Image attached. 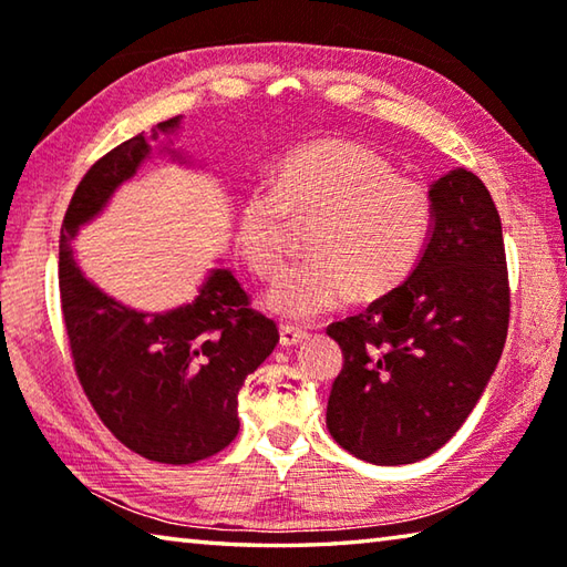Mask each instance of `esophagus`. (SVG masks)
<instances>
[{
    "label": "esophagus",
    "instance_id": "esophagus-1",
    "mask_svg": "<svg viewBox=\"0 0 567 567\" xmlns=\"http://www.w3.org/2000/svg\"><path fill=\"white\" fill-rule=\"evenodd\" d=\"M307 338L302 328H295V324H282L280 328V344L282 348H292V344H300Z\"/></svg>",
    "mask_w": 567,
    "mask_h": 567
}]
</instances>
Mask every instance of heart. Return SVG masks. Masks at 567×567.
Listing matches in <instances>:
<instances>
[{"label": "heart", "instance_id": "1", "mask_svg": "<svg viewBox=\"0 0 567 567\" xmlns=\"http://www.w3.org/2000/svg\"><path fill=\"white\" fill-rule=\"evenodd\" d=\"M435 203L417 179L395 175L380 152L350 140H318L275 167L270 187L249 189L237 209L235 245L262 280L282 270L290 223L310 225L305 262L267 295L290 320L375 302L410 280L433 233Z\"/></svg>", "mask_w": 567, "mask_h": 567}]
</instances>
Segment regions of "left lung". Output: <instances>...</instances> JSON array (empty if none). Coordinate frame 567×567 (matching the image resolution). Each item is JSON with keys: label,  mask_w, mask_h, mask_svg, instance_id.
Returning <instances> with one entry per match:
<instances>
[{"label": "left lung", "mask_w": 567, "mask_h": 567, "mask_svg": "<svg viewBox=\"0 0 567 567\" xmlns=\"http://www.w3.org/2000/svg\"><path fill=\"white\" fill-rule=\"evenodd\" d=\"M430 195L433 233L410 280L328 328L342 350L328 430L364 463L408 465L443 447L505 348L511 287L491 192L457 167Z\"/></svg>", "instance_id": "obj_1"}]
</instances>
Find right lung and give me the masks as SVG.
<instances>
[{
  "label": "right lung",
  "mask_w": 567,
  "mask_h": 567,
  "mask_svg": "<svg viewBox=\"0 0 567 567\" xmlns=\"http://www.w3.org/2000/svg\"><path fill=\"white\" fill-rule=\"evenodd\" d=\"M182 117L159 122L152 140L175 134ZM145 132L94 162L74 189L60 237V297L74 370L112 435L155 463L189 465L233 443L237 392L275 350L277 324L249 307L235 275L215 267L197 297L167 312L122 305L90 282L72 243L122 182L150 159ZM162 152L189 165L179 150Z\"/></svg>",
  "instance_id": "obj_1"
}]
</instances>
